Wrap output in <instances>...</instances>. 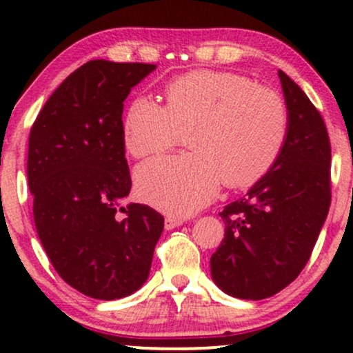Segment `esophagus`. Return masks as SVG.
Wrapping results in <instances>:
<instances>
[{"label":"esophagus","mask_w":353,"mask_h":353,"mask_svg":"<svg viewBox=\"0 0 353 353\" xmlns=\"http://www.w3.org/2000/svg\"><path fill=\"white\" fill-rule=\"evenodd\" d=\"M183 223H185V220L180 219V216H167L165 219V228L167 230H173L176 228V226H181Z\"/></svg>","instance_id":"1"}]
</instances>
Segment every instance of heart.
<instances>
[{
    "label": "heart",
    "mask_w": 353,
    "mask_h": 353,
    "mask_svg": "<svg viewBox=\"0 0 353 353\" xmlns=\"http://www.w3.org/2000/svg\"><path fill=\"white\" fill-rule=\"evenodd\" d=\"M190 132L191 154L152 159L134 173L143 201L190 215L230 188L259 181L281 154L289 133L286 103L276 91L233 72L199 70L165 86V105L137 96L123 117V141L134 157L165 151Z\"/></svg>",
    "instance_id": "obj_1"
}]
</instances>
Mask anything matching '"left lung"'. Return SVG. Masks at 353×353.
Segmentation results:
<instances>
[{
    "label": "left lung",
    "instance_id": "obj_1",
    "mask_svg": "<svg viewBox=\"0 0 353 353\" xmlns=\"http://www.w3.org/2000/svg\"><path fill=\"white\" fill-rule=\"evenodd\" d=\"M289 133L273 167L220 212L225 238L210 257L221 291L245 301L272 297L310 259L331 204V144L321 114L296 81L278 72Z\"/></svg>",
    "mask_w": 353,
    "mask_h": 353
}]
</instances>
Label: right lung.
<instances>
[{
	"label": "right lung",
	"instance_id": "obj_1",
	"mask_svg": "<svg viewBox=\"0 0 353 353\" xmlns=\"http://www.w3.org/2000/svg\"><path fill=\"white\" fill-rule=\"evenodd\" d=\"M154 69L141 62H86L50 96L28 137L38 238L57 274L101 301L143 286L163 230V216L152 207L120 205L132 190L123 101Z\"/></svg>",
	"mask_w": 353,
	"mask_h": 353
}]
</instances>
